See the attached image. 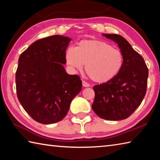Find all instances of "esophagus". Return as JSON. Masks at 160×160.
Here are the masks:
<instances>
[{"mask_svg":"<svg viewBox=\"0 0 160 160\" xmlns=\"http://www.w3.org/2000/svg\"><path fill=\"white\" fill-rule=\"evenodd\" d=\"M82 86L85 87V88H87V87H89L90 86V84H88L85 81H82Z\"/></svg>","mask_w":160,"mask_h":160,"instance_id":"esophagus-1","label":"esophagus"}]
</instances>
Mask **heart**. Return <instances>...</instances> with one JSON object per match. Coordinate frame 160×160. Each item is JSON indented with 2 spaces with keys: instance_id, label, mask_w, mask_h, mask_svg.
Returning a JSON list of instances; mask_svg holds the SVG:
<instances>
[{
  "instance_id": "heart-1",
  "label": "heart",
  "mask_w": 160,
  "mask_h": 160,
  "mask_svg": "<svg viewBox=\"0 0 160 160\" xmlns=\"http://www.w3.org/2000/svg\"><path fill=\"white\" fill-rule=\"evenodd\" d=\"M66 61L72 69L81 70L83 64L87 74L94 82L107 83L117 76L123 66L122 52L102 40H82L76 48L69 47Z\"/></svg>"
}]
</instances>
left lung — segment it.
I'll use <instances>...</instances> for the list:
<instances>
[{
    "label": "left lung",
    "instance_id": "1",
    "mask_svg": "<svg viewBox=\"0 0 160 160\" xmlns=\"http://www.w3.org/2000/svg\"><path fill=\"white\" fill-rule=\"evenodd\" d=\"M103 35L117 43L123 55L124 63L121 72L113 80L93 87L95 97L92 108L102 118L123 120L135 112L144 98L148 69L143 58L122 36Z\"/></svg>",
    "mask_w": 160,
    "mask_h": 160
}]
</instances>
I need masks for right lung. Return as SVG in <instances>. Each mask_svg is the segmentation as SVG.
Instances as JSON below:
<instances>
[{
  "mask_svg": "<svg viewBox=\"0 0 160 160\" xmlns=\"http://www.w3.org/2000/svg\"><path fill=\"white\" fill-rule=\"evenodd\" d=\"M70 41L61 35L43 38L19 58L15 73L18 98L26 112L40 123L61 121L82 90L80 78L68 74L63 66Z\"/></svg>",
  "mask_w": 160,
  "mask_h": 160,
  "instance_id": "add662e5",
  "label": "right lung"
}]
</instances>
